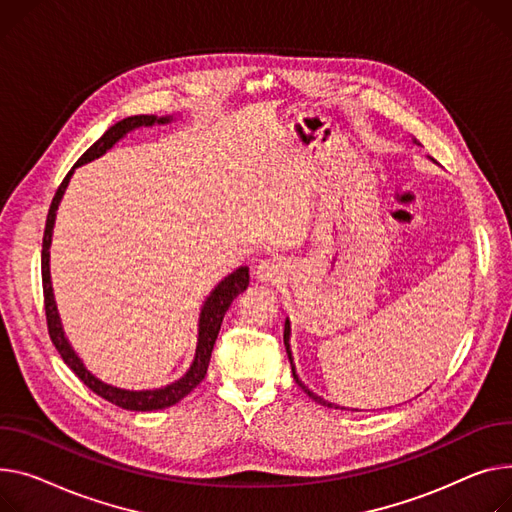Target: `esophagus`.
<instances>
[{
    "instance_id": "esophagus-1",
    "label": "esophagus",
    "mask_w": 512,
    "mask_h": 512,
    "mask_svg": "<svg viewBox=\"0 0 512 512\" xmlns=\"http://www.w3.org/2000/svg\"><path fill=\"white\" fill-rule=\"evenodd\" d=\"M286 274H288V265L276 257L263 259L255 267V278L263 284H278L286 278Z\"/></svg>"
}]
</instances>
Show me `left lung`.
<instances>
[{
    "mask_svg": "<svg viewBox=\"0 0 512 512\" xmlns=\"http://www.w3.org/2000/svg\"><path fill=\"white\" fill-rule=\"evenodd\" d=\"M414 144H418L416 140H414ZM284 346H286V352H288V358H290V366H292V377H294V381L298 383V387L306 393V395H309L311 399H315L317 403H321V405H327V407H335V410H337V407L339 405H335V403H329V401H325L323 397H319L317 393H313L309 387H304V383L298 379V374H296V368H294V362H292V352H290V319H286V323H284Z\"/></svg>",
    "mask_w": 512,
    "mask_h": 512,
    "instance_id": "left-lung-1",
    "label": "left lung"
}]
</instances>
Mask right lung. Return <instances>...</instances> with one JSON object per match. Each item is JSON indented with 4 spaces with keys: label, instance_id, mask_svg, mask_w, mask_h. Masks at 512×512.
<instances>
[{
    "label": "right lung",
    "instance_id": "add662e5",
    "mask_svg": "<svg viewBox=\"0 0 512 512\" xmlns=\"http://www.w3.org/2000/svg\"><path fill=\"white\" fill-rule=\"evenodd\" d=\"M173 121V117H156V115H135V117H127L119 123H115L113 127H109L102 138L96 140L82 156L80 160L74 164V168L67 173V177L63 179V183L59 185L51 208H49V216H47V226H45V236H43V294H45V313H47V327H49V335L51 342L57 348V352L61 354L63 362L70 366L76 377L88 387L92 389L96 395H100L102 399H107L123 410H131V412H152V410H164V407H170L179 403L183 397H187L201 381L206 377L208 366H210V358H212V350L216 344V337L222 325V319L228 311V306L232 304V300L247 290L249 286V267L241 265L236 267L232 274H228L222 282H218V286L210 292V296L203 300L201 313H199V325H197V346H195V356L191 366L187 368V372L183 374L181 379H177L175 383H170L166 387L160 389H144V391H131V389H121V387H113L109 383H102L100 379H96L94 374L84 366V362L80 360V356L74 352L72 344L67 342L63 325H61V317L57 311L55 304V294H53V284H51V241H53V226H55V218H57V208L63 199V193L70 185V179L74 175V170L82 164H88L96 158H100L102 154H107L119 140H123L125 135L133 129L140 127H152V125H166Z\"/></svg>",
    "mask_w": 512,
    "mask_h": 512
}]
</instances>
